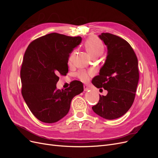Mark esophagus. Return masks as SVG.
Here are the masks:
<instances>
[{
  "mask_svg": "<svg viewBox=\"0 0 158 158\" xmlns=\"http://www.w3.org/2000/svg\"><path fill=\"white\" fill-rule=\"evenodd\" d=\"M89 89V88L88 86L87 85H84V90L85 92H86V91H88Z\"/></svg>",
  "mask_w": 158,
  "mask_h": 158,
  "instance_id": "esophagus-1",
  "label": "esophagus"
}]
</instances>
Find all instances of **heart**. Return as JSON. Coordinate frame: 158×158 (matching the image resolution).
<instances>
[{
    "label": "heart",
    "mask_w": 158,
    "mask_h": 158,
    "mask_svg": "<svg viewBox=\"0 0 158 158\" xmlns=\"http://www.w3.org/2000/svg\"><path fill=\"white\" fill-rule=\"evenodd\" d=\"M85 47L88 53L92 57L99 56L102 55L104 51V45L103 43L96 37H89L87 41L85 42ZM76 53V51H74L72 52L69 57V64H72L74 62L75 56ZM93 74L92 71L86 72L85 70H82L78 73V78L83 81V82H87L89 80V76Z\"/></svg>",
    "instance_id": "1"
}]
</instances>
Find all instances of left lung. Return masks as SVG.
<instances>
[{
	"label": "left lung",
	"mask_w": 158,
	"mask_h": 158,
	"mask_svg": "<svg viewBox=\"0 0 158 158\" xmlns=\"http://www.w3.org/2000/svg\"><path fill=\"white\" fill-rule=\"evenodd\" d=\"M99 37L107 47V55L92 82L98 88L106 89L107 94L99 95L92 109L99 116L112 120L124 115L134 102L139 80L138 63L126 40L109 33H102Z\"/></svg>",
	"instance_id": "1"
}]
</instances>
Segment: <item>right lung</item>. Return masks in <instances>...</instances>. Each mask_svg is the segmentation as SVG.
I'll use <instances>...</instances> for the list:
<instances>
[{
    "instance_id": "right-lung-1",
    "label": "right lung",
    "mask_w": 158,
    "mask_h": 158,
    "mask_svg": "<svg viewBox=\"0 0 158 158\" xmlns=\"http://www.w3.org/2000/svg\"><path fill=\"white\" fill-rule=\"evenodd\" d=\"M82 37L52 33L40 37L28 45L20 70L22 94L37 119L53 123L69 111L73 98L84 91L83 84L71 82L64 90L57 89L59 76L68 73V60Z\"/></svg>"
}]
</instances>
